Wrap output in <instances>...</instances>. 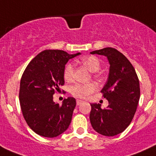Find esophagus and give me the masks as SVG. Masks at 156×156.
Instances as JSON below:
<instances>
[{"label": "esophagus", "instance_id": "obj_1", "mask_svg": "<svg viewBox=\"0 0 156 156\" xmlns=\"http://www.w3.org/2000/svg\"><path fill=\"white\" fill-rule=\"evenodd\" d=\"M83 102H84V101H81V100H77V101H76V104H77V106H79L80 104H82Z\"/></svg>", "mask_w": 156, "mask_h": 156}]
</instances>
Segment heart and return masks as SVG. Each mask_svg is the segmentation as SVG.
Segmentation results:
<instances>
[{
  "instance_id": "1",
  "label": "heart",
  "mask_w": 156,
  "mask_h": 156,
  "mask_svg": "<svg viewBox=\"0 0 156 156\" xmlns=\"http://www.w3.org/2000/svg\"><path fill=\"white\" fill-rule=\"evenodd\" d=\"M80 62L87 66V69L92 72H96L99 70L101 67V63L99 59L96 56L90 55V56L84 57L81 58ZM74 72H75V67L73 63H69L66 66L64 70V78L66 81H71L73 79ZM98 89L96 84L93 82L89 83H78L72 86L70 89V92L72 96L81 99H86L88 98L91 94L96 91Z\"/></svg>"
}]
</instances>
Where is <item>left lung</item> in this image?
<instances>
[{"label":"left lung","mask_w":156,"mask_h":156,"mask_svg":"<svg viewBox=\"0 0 156 156\" xmlns=\"http://www.w3.org/2000/svg\"><path fill=\"white\" fill-rule=\"evenodd\" d=\"M90 54L105 55L110 63V72L101 90L109 105L101 109L100 104H90V121L98 133L113 136L123 132L133 118L140 101V81L130 62L114 48H104Z\"/></svg>","instance_id":"8db88e82"}]
</instances>
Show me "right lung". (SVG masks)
<instances>
[{"label":"right lung","instance_id":"obj_1","mask_svg":"<svg viewBox=\"0 0 156 156\" xmlns=\"http://www.w3.org/2000/svg\"><path fill=\"white\" fill-rule=\"evenodd\" d=\"M80 55L62 50H44L31 60L23 73L20 85V104L30 129L38 135L56 137L69 128L76 106L74 98L62 104L53 101V94L64 85L65 66L70 58Z\"/></svg>","mask_w":156,"mask_h":156}]
</instances>
